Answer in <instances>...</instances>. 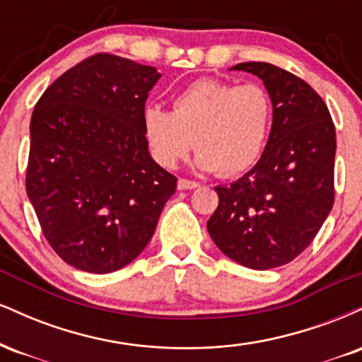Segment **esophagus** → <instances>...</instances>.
<instances>
[{
    "label": "esophagus",
    "mask_w": 362,
    "mask_h": 362,
    "mask_svg": "<svg viewBox=\"0 0 362 362\" xmlns=\"http://www.w3.org/2000/svg\"><path fill=\"white\" fill-rule=\"evenodd\" d=\"M177 187H178V190H192V189H197L199 184H197V182H194V180H187V178H180V180H178Z\"/></svg>",
    "instance_id": "34e87169"
}]
</instances>
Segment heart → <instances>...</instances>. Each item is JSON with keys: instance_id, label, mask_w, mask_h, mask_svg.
I'll return each instance as SVG.
<instances>
[{"instance_id": "1", "label": "heart", "mask_w": 362, "mask_h": 362, "mask_svg": "<svg viewBox=\"0 0 362 362\" xmlns=\"http://www.w3.org/2000/svg\"><path fill=\"white\" fill-rule=\"evenodd\" d=\"M272 115L271 95L257 83L236 86L199 80L178 95L172 112L146 107L143 126L151 155L161 167L175 168L194 141L199 168L235 177L260 160Z\"/></svg>"}]
</instances>
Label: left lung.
I'll list each match as a JSON object with an SVG mask.
<instances>
[{"instance_id": "1", "label": "left lung", "mask_w": 362, "mask_h": 362, "mask_svg": "<svg viewBox=\"0 0 362 362\" xmlns=\"http://www.w3.org/2000/svg\"><path fill=\"white\" fill-rule=\"evenodd\" d=\"M231 69L264 83L272 127L255 167L230 185L214 187L219 204L207 231L236 264L267 271L296 259L330 214L335 127L320 95L301 78L269 62Z\"/></svg>"}]
</instances>
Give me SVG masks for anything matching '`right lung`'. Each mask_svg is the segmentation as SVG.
<instances>
[{
  "mask_svg": "<svg viewBox=\"0 0 362 362\" xmlns=\"http://www.w3.org/2000/svg\"><path fill=\"white\" fill-rule=\"evenodd\" d=\"M153 66L95 54L44 91L30 120L27 195L66 264L109 274L146 248L177 178L148 151Z\"/></svg>",
  "mask_w": 362,
  "mask_h": 362,
  "instance_id": "right-lung-1",
  "label": "right lung"
}]
</instances>
